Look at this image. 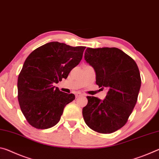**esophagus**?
<instances>
[{
  "label": "esophagus",
  "instance_id": "34e87169",
  "mask_svg": "<svg viewBox=\"0 0 159 159\" xmlns=\"http://www.w3.org/2000/svg\"><path fill=\"white\" fill-rule=\"evenodd\" d=\"M83 94H80V93H76V98H79V97H81V96H83Z\"/></svg>",
  "mask_w": 159,
  "mask_h": 159
}]
</instances>
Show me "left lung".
<instances>
[{
    "label": "left lung",
    "instance_id": "1",
    "mask_svg": "<svg viewBox=\"0 0 159 159\" xmlns=\"http://www.w3.org/2000/svg\"><path fill=\"white\" fill-rule=\"evenodd\" d=\"M85 60L95 69L96 84L107 88L108 92L103 100L87 97L83 118L88 127L98 133H114L125 125L138 100L141 86L138 66L116 48H88Z\"/></svg>",
    "mask_w": 159,
    "mask_h": 159
}]
</instances>
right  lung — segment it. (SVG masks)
<instances>
[{
  "mask_svg": "<svg viewBox=\"0 0 159 159\" xmlns=\"http://www.w3.org/2000/svg\"><path fill=\"white\" fill-rule=\"evenodd\" d=\"M84 46L72 47L50 42L34 50L18 76V101L27 122L37 129H48L60 121L66 104L75 99L53 86L66 79L83 57Z\"/></svg>",
  "mask_w": 159,
  "mask_h": 159,
  "instance_id": "right-lung-1",
  "label": "right lung"
}]
</instances>
